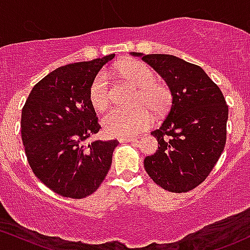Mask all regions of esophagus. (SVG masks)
Listing matches in <instances>:
<instances>
[{"mask_svg":"<svg viewBox=\"0 0 250 250\" xmlns=\"http://www.w3.org/2000/svg\"><path fill=\"white\" fill-rule=\"evenodd\" d=\"M135 141H138L135 138H121L120 139V143H135Z\"/></svg>","mask_w":250,"mask_h":250,"instance_id":"34e87169","label":"esophagus"}]
</instances>
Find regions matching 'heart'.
<instances>
[{"mask_svg": "<svg viewBox=\"0 0 250 250\" xmlns=\"http://www.w3.org/2000/svg\"><path fill=\"white\" fill-rule=\"evenodd\" d=\"M120 75L125 81L139 88L135 110L113 109L104 116L102 121L104 132L109 137H134L147 129L152 125L150 107L156 113L166 112L172 103V92L166 83L156 81V74L145 62H128L117 67ZM88 98L93 109L105 111L111 102V85L104 72H99L90 82Z\"/></svg>", "mask_w": 250, "mask_h": 250, "instance_id": "heart-1", "label": "heart"}]
</instances>
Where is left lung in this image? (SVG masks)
<instances>
[{
    "mask_svg": "<svg viewBox=\"0 0 250 250\" xmlns=\"http://www.w3.org/2000/svg\"><path fill=\"white\" fill-rule=\"evenodd\" d=\"M132 54L165 78L173 95L162 125L151 132L160 146L146 156V173L169 192L193 190L225 148L229 106L223 92L198 65L169 54Z\"/></svg>",
    "mask_w": 250,
    "mask_h": 250,
    "instance_id": "left-lung-1",
    "label": "left lung"
}]
</instances>
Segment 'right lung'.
Instances as JSON below:
<instances>
[{
	"mask_svg": "<svg viewBox=\"0 0 250 250\" xmlns=\"http://www.w3.org/2000/svg\"><path fill=\"white\" fill-rule=\"evenodd\" d=\"M113 58L58 67L35 84L21 110L27 162L37 179L62 197H88L109 173L118 141H84L102 128L88 98L90 82Z\"/></svg>",
	"mask_w": 250,
	"mask_h": 250,
	"instance_id": "add662e5",
	"label": "right lung"
}]
</instances>
